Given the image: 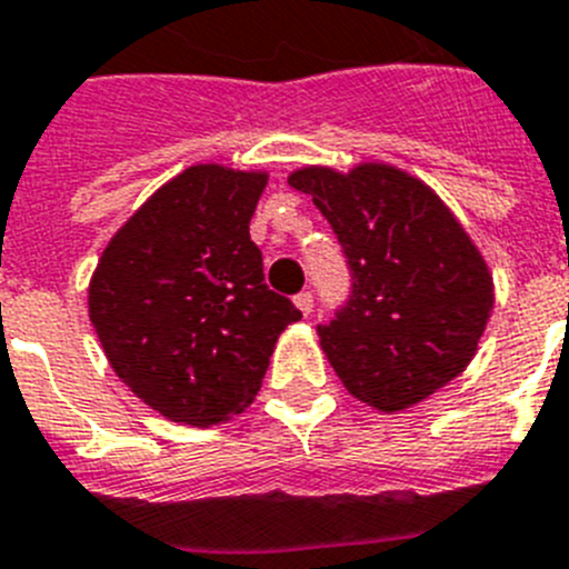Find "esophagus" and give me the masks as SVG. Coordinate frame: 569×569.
<instances>
[{"label": "esophagus", "instance_id": "1", "mask_svg": "<svg viewBox=\"0 0 569 569\" xmlns=\"http://www.w3.org/2000/svg\"><path fill=\"white\" fill-rule=\"evenodd\" d=\"M296 308L301 310V313L305 316H310V310H313V293H310V290H301L299 296H296Z\"/></svg>", "mask_w": 569, "mask_h": 569}]
</instances>
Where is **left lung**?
<instances>
[{
    "mask_svg": "<svg viewBox=\"0 0 569 569\" xmlns=\"http://www.w3.org/2000/svg\"><path fill=\"white\" fill-rule=\"evenodd\" d=\"M288 182L313 196L353 276L345 308L319 325L347 393L396 413L453 381L479 350L492 276L450 208L393 164L301 168Z\"/></svg>",
    "mask_w": 569,
    "mask_h": 569,
    "instance_id": "obj_1",
    "label": "left lung"
}]
</instances>
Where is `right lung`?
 Here are the masks:
<instances>
[{"label": "right lung", "mask_w": 569, "mask_h": 569, "mask_svg": "<svg viewBox=\"0 0 569 569\" xmlns=\"http://www.w3.org/2000/svg\"><path fill=\"white\" fill-rule=\"evenodd\" d=\"M261 170L193 164L108 241L88 288L116 376L170 421H228L259 393L281 330L301 319L261 273L250 219Z\"/></svg>", "instance_id": "add662e5"}]
</instances>
